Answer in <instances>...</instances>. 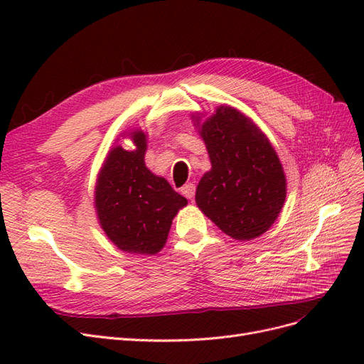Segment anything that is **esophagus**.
<instances>
[{"mask_svg": "<svg viewBox=\"0 0 364 364\" xmlns=\"http://www.w3.org/2000/svg\"><path fill=\"white\" fill-rule=\"evenodd\" d=\"M181 191H182V194L186 197V199H193L194 194H196V185H194L193 182L185 183V185L182 186Z\"/></svg>", "mask_w": 364, "mask_h": 364, "instance_id": "1", "label": "esophagus"}]
</instances>
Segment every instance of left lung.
<instances>
[{
    "label": "left lung",
    "mask_w": 364,
    "mask_h": 364,
    "mask_svg": "<svg viewBox=\"0 0 364 364\" xmlns=\"http://www.w3.org/2000/svg\"><path fill=\"white\" fill-rule=\"evenodd\" d=\"M211 170L197 185L200 211L238 241L258 238L278 218L287 196L282 164L261 129L232 106L202 119L193 115Z\"/></svg>",
    "instance_id": "8db88e82"
}]
</instances>
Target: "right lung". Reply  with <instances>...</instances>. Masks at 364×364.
<instances>
[{"label":"right lung","mask_w":364,"mask_h":364,"mask_svg":"<svg viewBox=\"0 0 364 364\" xmlns=\"http://www.w3.org/2000/svg\"><path fill=\"white\" fill-rule=\"evenodd\" d=\"M127 136L135 149L114 146L98 171L95 213L105 234L119 250L155 255L167 243L173 218L188 202L146 167V132L135 129Z\"/></svg>","instance_id":"1"}]
</instances>
